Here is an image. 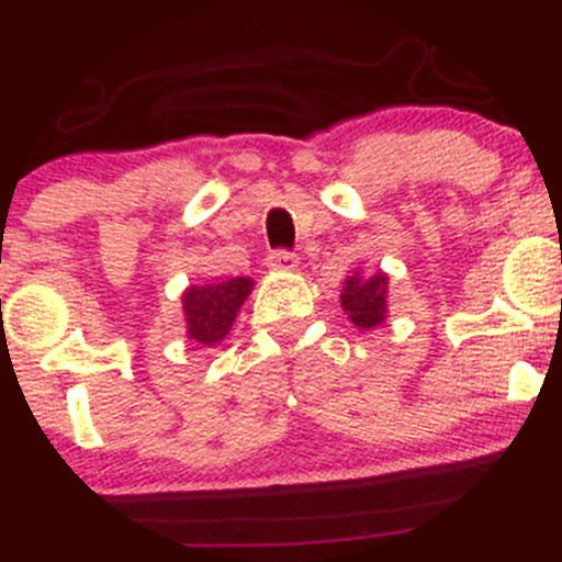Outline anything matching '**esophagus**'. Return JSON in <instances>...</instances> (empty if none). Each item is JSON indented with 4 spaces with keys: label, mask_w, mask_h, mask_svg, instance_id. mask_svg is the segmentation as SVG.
Listing matches in <instances>:
<instances>
[{
    "label": "esophagus",
    "mask_w": 562,
    "mask_h": 562,
    "mask_svg": "<svg viewBox=\"0 0 562 562\" xmlns=\"http://www.w3.org/2000/svg\"><path fill=\"white\" fill-rule=\"evenodd\" d=\"M266 263H269V269H293V266H299V256L291 250H271Z\"/></svg>",
    "instance_id": "1"
}]
</instances>
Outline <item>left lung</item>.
I'll return each mask as SVG.
<instances>
[{"mask_svg": "<svg viewBox=\"0 0 562 562\" xmlns=\"http://www.w3.org/2000/svg\"><path fill=\"white\" fill-rule=\"evenodd\" d=\"M385 291H387V277H347L345 293H341V306L350 312V321L358 328H376L385 321Z\"/></svg>", "mask_w": 562, "mask_h": 562, "instance_id": "obj_1", "label": "left lung"}]
</instances>
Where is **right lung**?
Listing matches in <instances>:
<instances>
[{"instance_id": "add662e5", "label": "right lung", "mask_w": 562, "mask_h": 562, "mask_svg": "<svg viewBox=\"0 0 562 562\" xmlns=\"http://www.w3.org/2000/svg\"><path fill=\"white\" fill-rule=\"evenodd\" d=\"M252 280L247 277H234V280L221 282V285H191L182 296L188 317V336L199 345H217L226 339L228 328L234 326V317L239 312L241 301L250 293Z\"/></svg>"}]
</instances>
